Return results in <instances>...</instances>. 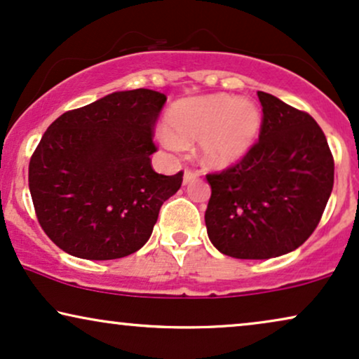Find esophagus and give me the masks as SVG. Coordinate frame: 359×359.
Returning a JSON list of instances; mask_svg holds the SVG:
<instances>
[{
    "label": "esophagus",
    "instance_id": "1",
    "mask_svg": "<svg viewBox=\"0 0 359 359\" xmlns=\"http://www.w3.org/2000/svg\"><path fill=\"white\" fill-rule=\"evenodd\" d=\"M198 177V172L197 170H192V169H185L184 172V184H189L192 182V180H195Z\"/></svg>",
    "mask_w": 359,
    "mask_h": 359
}]
</instances>
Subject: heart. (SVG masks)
<instances>
[{
	"label": "heart",
	"mask_w": 359,
	"mask_h": 359,
	"mask_svg": "<svg viewBox=\"0 0 359 359\" xmlns=\"http://www.w3.org/2000/svg\"><path fill=\"white\" fill-rule=\"evenodd\" d=\"M170 133L162 142L170 149L198 140V157L210 167H229L242 161L258 137L262 114L247 97L208 94L172 104L167 112Z\"/></svg>",
	"instance_id": "b5f03b06"
}]
</instances>
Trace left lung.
<instances>
[{
    "instance_id": "obj_1",
    "label": "left lung",
    "mask_w": 359,
    "mask_h": 359,
    "mask_svg": "<svg viewBox=\"0 0 359 359\" xmlns=\"http://www.w3.org/2000/svg\"><path fill=\"white\" fill-rule=\"evenodd\" d=\"M258 140L237 164L207 174V233L224 255L265 260L293 252L318 226L334 161L321 127L300 109L258 90Z\"/></svg>"
}]
</instances>
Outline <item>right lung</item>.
I'll list each match as a JSON object with an SVG mask.
<instances>
[{
	"instance_id": "right-lung-1",
	"label": "right lung",
	"mask_w": 359,
	"mask_h": 359,
	"mask_svg": "<svg viewBox=\"0 0 359 359\" xmlns=\"http://www.w3.org/2000/svg\"><path fill=\"white\" fill-rule=\"evenodd\" d=\"M167 101L151 89L112 93L59 116L29 161V192L44 233L86 260L144 247L184 172L152 169L154 127Z\"/></svg>"
}]
</instances>
